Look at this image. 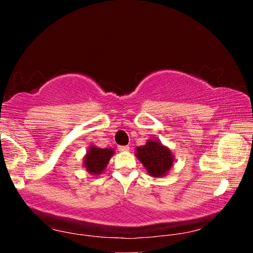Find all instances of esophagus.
I'll use <instances>...</instances> for the list:
<instances>
[{"mask_svg": "<svg viewBox=\"0 0 253 253\" xmlns=\"http://www.w3.org/2000/svg\"><path fill=\"white\" fill-rule=\"evenodd\" d=\"M130 150L129 146H119V151L121 152H127Z\"/></svg>", "mask_w": 253, "mask_h": 253, "instance_id": "obj_1", "label": "esophagus"}]
</instances>
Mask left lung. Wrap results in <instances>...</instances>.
Returning <instances> with one entry per match:
<instances>
[{
	"label": "left lung",
	"mask_w": 253,
	"mask_h": 253,
	"mask_svg": "<svg viewBox=\"0 0 253 253\" xmlns=\"http://www.w3.org/2000/svg\"><path fill=\"white\" fill-rule=\"evenodd\" d=\"M134 155L152 177H164L175 164L174 154L170 148L155 138H151L145 145L136 147Z\"/></svg>",
	"instance_id": "left-lung-1"
}]
</instances>
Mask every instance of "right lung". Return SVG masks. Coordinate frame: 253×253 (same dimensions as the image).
I'll use <instances>...</instances> for the list:
<instances>
[{
  "label": "right lung",
  "instance_id": "obj_1",
  "mask_svg": "<svg viewBox=\"0 0 253 253\" xmlns=\"http://www.w3.org/2000/svg\"><path fill=\"white\" fill-rule=\"evenodd\" d=\"M115 151L113 148H100L95 145H91L83 160V166L91 175L99 176L106 170L107 165Z\"/></svg>",
  "mask_w": 253,
  "mask_h": 253
}]
</instances>
